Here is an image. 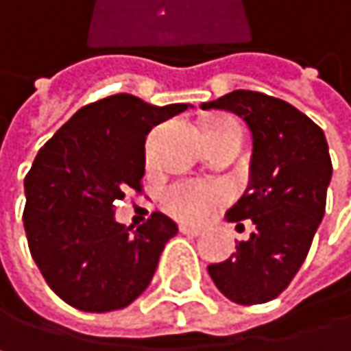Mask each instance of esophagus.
<instances>
[{
	"label": "esophagus",
	"instance_id": "esophagus-1",
	"mask_svg": "<svg viewBox=\"0 0 351 351\" xmlns=\"http://www.w3.org/2000/svg\"><path fill=\"white\" fill-rule=\"evenodd\" d=\"M180 232L186 234V236H200V234H202L200 228H194V226H188V223H182V226H180Z\"/></svg>",
	"mask_w": 351,
	"mask_h": 351
}]
</instances>
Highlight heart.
<instances>
[{
  "label": "heart",
  "mask_w": 351,
  "mask_h": 351,
  "mask_svg": "<svg viewBox=\"0 0 351 351\" xmlns=\"http://www.w3.org/2000/svg\"><path fill=\"white\" fill-rule=\"evenodd\" d=\"M219 125H238L230 117H219L206 125L208 128H219ZM228 196V190L219 184H202V182H176L163 192V206L176 215L182 221L198 223L202 219L208 217V213L223 202Z\"/></svg>",
  "instance_id": "b5f03b06"
}]
</instances>
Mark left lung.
I'll use <instances>...</instances> for the list:
<instances>
[{
  "label": "left lung",
  "mask_w": 351,
  "mask_h": 351,
  "mask_svg": "<svg viewBox=\"0 0 351 351\" xmlns=\"http://www.w3.org/2000/svg\"><path fill=\"white\" fill-rule=\"evenodd\" d=\"M202 109L232 111L252 130L250 184L226 219L254 230L228 261L208 265V275L232 302L265 304L291 283L311 250L333 173L329 147L308 115L258 90H234Z\"/></svg>",
  "instance_id": "8db88e82"
}]
</instances>
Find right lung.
<instances>
[{
    "label": "right lung",
    "mask_w": 351,
    "mask_h": 351,
    "mask_svg": "<svg viewBox=\"0 0 351 351\" xmlns=\"http://www.w3.org/2000/svg\"><path fill=\"white\" fill-rule=\"evenodd\" d=\"M111 95L78 109L40 147L24 178V232L47 285L84 313L132 304L151 283L178 226L159 210L147 223L115 221V204L143 192L151 128L186 111Z\"/></svg>",
    "instance_id": "right-lung-1"
}]
</instances>
